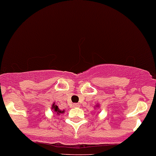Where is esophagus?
Here are the masks:
<instances>
[{
    "mask_svg": "<svg viewBox=\"0 0 156 156\" xmlns=\"http://www.w3.org/2000/svg\"><path fill=\"white\" fill-rule=\"evenodd\" d=\"M73 107H78V106H79V104H73Z\"/></svg>",
    "mask_w": 156,
    "mask_h": 156,
    "instance_id": "obj_1",
    "label": "esophagus"
}]
</instances>
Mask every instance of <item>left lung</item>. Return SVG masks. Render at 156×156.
I'll return each mask as SVG.
<instances>
[{
	"label": "left lung",
	"instance_id": "1",
	"mask_svg": "<svg viewBox=\"0 0 156 156\" xmlns=\"http://www.w3.org/2000/svg\"><path fill=\"white\" fill-rule=\"evenodd\" d=\"M97 107H98V105H97Z\"/></svg>",
	"mask_w": 156,
	"mask_h": 156
}]
</instances>
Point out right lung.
Listing matches in <instances>:
<instances>
[{
	"label": "right lung",
	"instance_id": "right-lung-1",
	"mask_svg": "<svg viewBox=\"0 0 156 156\" xmlns=\"http://www.w3.org/2000/svg\"><path fill=\"white\" fill-rule=\"evenodd\" d=\"M52 109L53 111H54L55 112H56V113H57L58 115L64 113V112H65L64 109V110H61V109L58 108V106L56 105L55 103H54L52 105Z\"/></svg>",
	"mask_w": 156,
	"mask_h": 156
}]
</instances>
